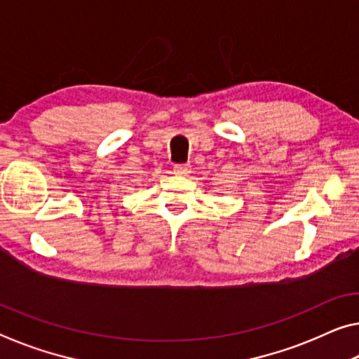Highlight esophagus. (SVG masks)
Here are the masks:
<instances>
[{
	"label": "esophagus",
	"instance_id": "1",
	"mask_svg": "<svg viewBox=\"0 0 359 359\" xmlns=\"http://www.w3.org/2000/svg\"><path fill=\"white\" fill-rule=\"evenodd\" d=\"M173 173L176 176H187L191 173V167H189V165H175Z\"/></svg>",
	"mask_w": 359,
	"mask_h": 359
}]
</instances>
